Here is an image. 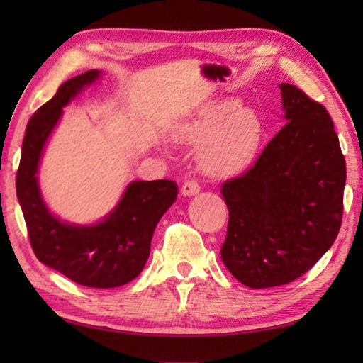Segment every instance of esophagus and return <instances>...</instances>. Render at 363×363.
<instances>
[{"label": "esophagus", "instance_id": "obj_1", "mask_svg": "<svg viewBox=\"0 0 363 363\" xmlns=\"http://www.w3.org/2000/svg\"><path fill=\"white\" fill-rule=\"evenodd\" d=\"M181 194L184 196H195V195H198L199 194V184L196 181H194V179L186 181V182H184V186H182Z\"/></svg>", "mask_w": 363, "mask_h": 363}]
</instances>
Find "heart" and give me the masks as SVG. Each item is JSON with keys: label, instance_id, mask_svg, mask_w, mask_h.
<instances>
[{"label": "heart", "instance_id": "1", "mask_svg": "<svg viewBox=\"0 0 363 363\" xmlns=\"http://www.w3.org/2000/svg\"><path fill=\"white\" fill-rule=\"evenodd\" d=\"M179 140L201 145L198 162L207 174L225 177L240 173L256 159L264 125L259 115L237 99L212 104L201 117L177 134Z\"/></svg>", "mask_w": 363, "mask_h": 363}]
</instances>
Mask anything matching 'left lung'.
Wrapping results in <instances>:
<instances>
[{
	"label": "left lung",
	"mask_w": 363,
	"mask_h": 363,
	"mask_svg": "<svg viewBox=\"0 0 363 363\" xmlns=\"http://www.w3.org/2000/svg\"><path fill=\"white\" fill-rule=\"evenodd\" d=\"M285 125L245 174L223 184V264L250 289L284 285L323 257L342 225L346 164L325 107L282 82Z\"/></svg>",
	"instance_id": "left-lung-1"
}]
</instances>
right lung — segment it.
I'll return each instance as SVG.
<instances>
[{
  "label": "right lung",
  "instance_id": "right-lung-1",
  "mask_svg": "<svg viewBox=\"0 0 363 363\" xmlns=\"http://www.w3.org/2000/svg\"><path fill=\"white\" fill-rule=\"evenodd\" d=\"M90 70L65 81L29 120L17 173V198L30 246L43 265L84 287H121L142 273L159 220L177 198L173 181H133L104 218L89 225L60 220L42 196L38 168L64 107L101 79Z\"/></svg>",
  "mask_w": 363,
  "mask_h": 363
}]
</instances>
